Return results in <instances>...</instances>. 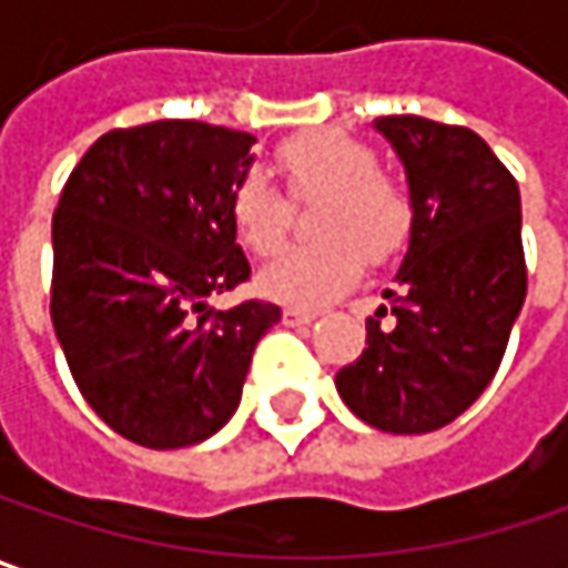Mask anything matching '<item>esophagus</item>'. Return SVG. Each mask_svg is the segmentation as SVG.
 Wrapping results in <instances>:
<instances>
[{"mask_svg": "<svg viewBox=\"0 0 568 568\" xmlns=\"http://www.w3.org/2000/svg\"><path fill=\"white\" fill-rule=\"evenodd\" d=\"M283 321L288 327H302V324H312L315 321V312H305V308H285Z\"/></svg>", "mask_w": 568, "mask_h": 568, "instance_id": "obj_1", "label": "esophagus"}]
</instances>
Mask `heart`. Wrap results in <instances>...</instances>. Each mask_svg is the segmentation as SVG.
<instances>
[{"mask_svg": "<svg viewBox=\"0 0 568 568\" xmlns=\"http://www.w3.org/2000/svg\"><path fill=\"white\" fill-rule=\"evenodd\" d=\"M280 173L292 199H317L312 234L321 241L280 253L256 276L260 295L317 308L347 292L363 260L385 263L412 231V199L395 180L376 170V153L341 128L295 134L276 151ZM227 215L237 241L256 256L280 251L288 227V209L280 189L251 173L234 185Z\"/></svg>", "mask_w": 568, "mask_h": 568, "instance_id": "heart-1", "label": "heart"}]
</instances>
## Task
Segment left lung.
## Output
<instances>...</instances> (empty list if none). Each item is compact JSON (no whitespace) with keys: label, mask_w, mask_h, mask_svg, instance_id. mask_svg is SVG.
I'll list each match as a JSON object with an SVG mask.
<instances>
[{"label":"left lung","mask_w":568,"mask_h":568,"mask_svg":"<svg viewBox=\"0 0 568 568\" xmlns=\"http://www.w3.org/2000/svg\"><path fill=\"white\" fill-rule=\"evenodd\" d=\"M373 128L405 166L408 251L366 317V351L337 373L359 420L388 434H427L459 417L505 356L524 295L520 192L469 128L388 115Z\"/></svg>","instance_id":"1"}]
</instances>
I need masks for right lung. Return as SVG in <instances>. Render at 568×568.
Here are the masks:
<instances>
[{
	"label": "right lung",
	"instance_id": "obj_1",
	"mask_svg": "<svg viewBox=\"0 0 568 568\" xmlns=\"http://www.w3.org/2000/svg\"><path fill=\"white\" fill-rule=\"evenodd\" d=\"M256 138L205 121L102 134L53 212L51 317L89 408L121 437L180 450L241 405L270 302L209 308L251 276L227 215Z\"/></svg>",
	"mask_w": 568,
	"mask_h": 568
}]
</instances>
